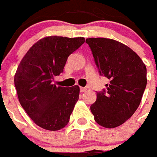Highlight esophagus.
I'll return each mask as SVG.
<instances>
[{
  "mask_svg": "<svg viewBox=\"0 0 157 157\" xmlns=\"http://www.w3.org/2000/svg\"><path fill=\"white\" fill-rule=\"evenodd\" d=\"M80 89H81V92H85L86 91V87H82V86Z\"/></svg>",
  "mask_w": 157,
  "mask_h": 157,
  "instance_id": "1",
  "label": "esophagus"
}]
</instances>
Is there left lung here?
Here are the masks:
<instances>
[{
    "instance_id": "left-lung-1",
    "label": "left lung",
    "mask_w": 157,
    "mask_h": 157,
    "mask_svg": "<svg viewBox=\"0 0 157 157\" xmlns=\"http://www.w3.org/2000/svg\"><path fill=\"white\" fill-rule=\"evenodd\" d=\"M86 42L100 75L110 81L106 91L97 92L91 111L99 125L116 128L138 109L147 83L146 67L133 49L114 39L90 38Z\"/></svg>"
}]
</instances>
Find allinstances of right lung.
<instances>
[{"instance_id":"1","label":"right lung","mask_w":157,"mask_h":157,"mask_svg":"<svg viewBox=\"0 0 157 157\" xmlns=\"http://www.w3.org/2000/svg\"><path fill=\"white\" fill-rule=\"evenodd\" d=\"M84 42L82 37L48 36L36 42L20 62L14 76L18 100L39 127L55 131L69 123L80 87L57 86L52 79L63 72L69 55Z\"/></svg>"}]
</instances>
